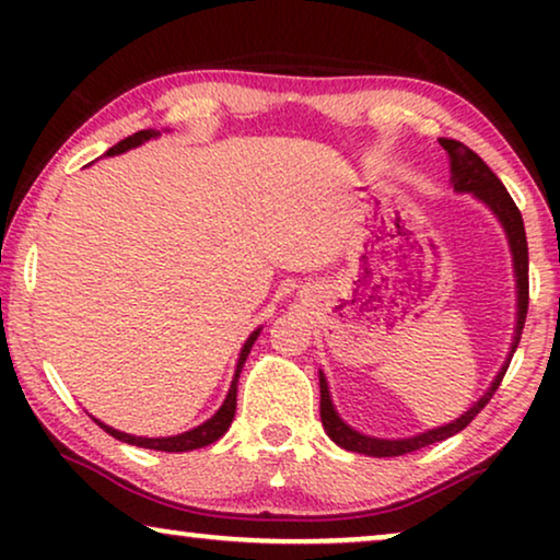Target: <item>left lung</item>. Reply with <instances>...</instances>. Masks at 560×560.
Segmentation results:
<instances>
[{"instance_id":"left-lung-1","label":"left lung","mask_w":560,"mask_h":560,"mask_svg":"<svg viewBox=\"0 0 560 560\" xmlns=\"http://www.w3.org/2000/svg\"><path fill=\"white\" fill-rule=\"evenodd\" d=\"M439 142L448 155L451 186H454L456 194H471L477 201L485 203L487 209L494 213L497 221L502 224L504 236H508L510 255H512V270H515V290H517L515 334H512L508 359H504V364L500 366V372H497L492 385L487 387V393L481 395L479 400L464 412V416H458L456 420H451V423H446V425L431 428V431L408 435V439H374V435L359 433L357 428L343 423L341 416L334 408L331 393H328L326 374L318 372L320 423H324V431L328 433V439H331L336 446L354 451V454L377 456V458L402 456V454H410V451L431 446V443L446 441V439H451V435H456L458 431H464V428L479 416V410L489 402V397L497 393V387H500L504 372H508V366H510V359H512V354H515V349L520 343V334H523V326H525V316H527V240H525V224H523V217H520V209L510 198L508 188L502 186V180L497 178L492 171H489V165L477 155V152L466 148L464 142L446 140V137H441Z\"/></svg>"}]
</instances>
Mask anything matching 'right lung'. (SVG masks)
Here are the masks:
<instances>
[{"label":"right lung","mask_w":560,"mask_h":560,"mask_svg":"<svg viewBox=\"0 0 560 560\" xmlns=\"http://www.w3.org/2000/svg\"><path fill=\"white\" fill-rule=\"evenodd\" d=\"M152 137H160V132L155 129H142V132H135L132 137H125V140L114 144V148L106 150V155H121V152L132 150V148H140ZM259 331H262V326L255 328V331L249 334V339L244 341V347L240 351V359H236V366H234V377H232V385H229V393L224 397V402H221V408L213 412L209 420H203L201 425L190 428L186 433H178V435H165V439H144V435H132V433H125V431H117V428L102 423V420L94 418L98 425L104 428L106 433L114 435V439L125 441V443H132V446H140V448H152V451H165V454H183V451H194V448H203L209 446V443L219 441L221 435L229 431V425H232L234 420V412H236V382H240V374H242V366L247 362L249 357V349L252 343L257 341Z\"/></svg>","instance_id":"right-lung-1"}]
</instances>
